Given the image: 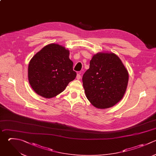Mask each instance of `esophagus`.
Masks as SVG:
<instances>
[{"instance_id":"34e87169","label":"esophagus","mask_w":156,"mask_h":156,"mask_svg":"<svg viewBox=\"0 0 156 156\" xmlns=\"http://www.w3.org/2000/svg\"><path fill=\"white\" fill-rule=\"evenodd\" d=\"M76 78H77V80H79V79H80V78H81V76H80V74H79V73H78V74H77V76H76Z\"/></svg>"}]
</instances>
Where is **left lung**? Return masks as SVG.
<instances>
[{"mask_svg":"<svg viewBox=\"0 0 156 156\" xmlns=\"http://www.w3.org/2000/svg\"><path fill=\"white\" fill-rule=\"evenodd\" d=\"M129 74L120 58L113 53H98L82 77L86 97L98 108H107L123 97Z\"/></svg>","mask_w":156,"mask_h":156,"instance_id":"8db88e82","label":"left lung"}]
</instances>
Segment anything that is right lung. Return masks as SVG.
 Here are the masks:
<instances>
[{
	"instance_id": "add662e5",
	"label": "right lung",
	"mask_w": 156,
	"mask_h": 156,
	"mask_svg": "<svg viewBox=\"0 0 156 156\" xmlns=\"http://www.w3.org/2000/svg\"><path fill=\"white\" fill-rule=\"evenodd\" d=\"M69 51L58 44H49L37 52L28 67L29 83L38 95L45 98L56 96L76 77Z\"/></svg>"
}]
</instances>
